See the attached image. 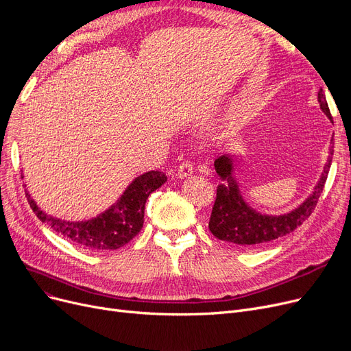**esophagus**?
<instances>
[{
    "label": "esophagus",
    "instance_id": "34e87169",
    "mask_svg": "<svg viewBox=\"0 0 351 351\" xmlns=\"http://www.w3.org/2000/svg\"><path fill=\"white\" fill-rule=\"evenodd\" d=\"M192 173H193V165H192L191 162L185 160V162H182V163L179 165V168H178V176H179L180 179L188 178V176H191Z\"/></svg>",
    "mask_w": 351,
    "mask_h": 351
}]
</instances>
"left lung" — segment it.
I'll return each instance as SVG.
<instances>
[{"label":"left lung","instance_id":"1","mask_svg":"<svg viewBox=\"0 0 351 351\" xmlns=\"http://www.w3.org/2000/svg\"><path fill=\"white\" fill-rule=\"evenodd\" d=\"M317 99L323 112L333 122L323 89L319 90ZM333 152V146H331L324 171L313 193L299 208L279 216L262 215L252 209L245 202L233 175V158L230 155L219 156L215 160V169L222 179V183L217 185L216 189V200L209 220V230L220 241L245 247L263 245L291 233L315 210L330 171Z\"/></svg>","mask_w":351,"mask_h":351}]
</instances>
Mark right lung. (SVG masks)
I'll list each match as a JSON object with an SVG mask.
<instances>
[{
  "instance_id": "add662e5",
  "label": "right lung",
  "mask_w": 351,
  "mask_h": 351,
  "mask_svg": "<svg viewBox=\"0 0 351 351\" xmlns=\"http://www.w3.org/2000/svg\"><path fill=\"white\" fill-rule=\"evenodd\" d=\"M160 171H149L132 180L115 204L89 220L69 222L47 215L27 193L28 204L43 223H47L72 243L90 252H108L125 246L141 232L146 199L166 182Z\"/></svg>"
}]
</instances>
